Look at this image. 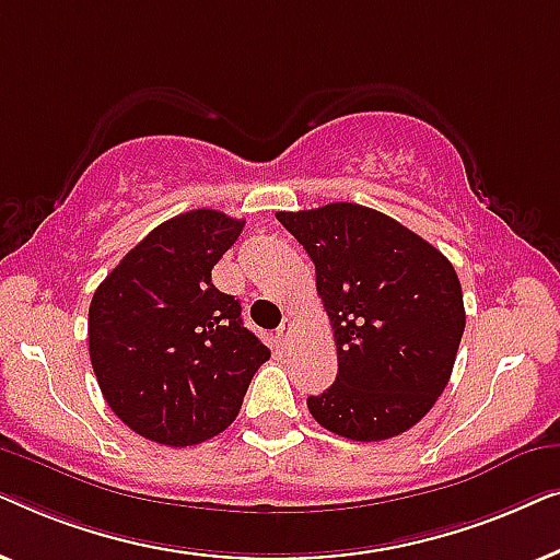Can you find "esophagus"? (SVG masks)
<instances>
[{"mask_svg": "<svg viewBox=\"0 0 560 560\" xmlns=\"http://www.w3.org/2000/svg\"><path fill=\"white\" fill-rule=\"evenodd\" d=\"M290 339H293V320L285 318V320H282V324H280L278 334H275V341H278L280 347H288Z\"/></svg>", "mask_w": 560, "mask_h": 560, "instance_id": "obj_1", "label": "esophagus"}]
</instances>
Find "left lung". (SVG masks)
I'll list each match as a JSON object with an SVG mask.
<instances>
[{
	"mask_svg": "<svg viewBox=\"0 0 560 560\" xmlns=\"http://www.w3.org/2000/svg\"><path fill=\"white\" fill-rule=\"evenodd\" d=\"M316 265L339 372L311 416L351 441L400 435L433 408L466 326L454 265L400 221L359 203L278 211Z\"/></svg>",
	"mask_w": 560,
	"mask_h": 560,
	"instance_id": "obj_1",
	"label": "left lung"
}]
</instances>
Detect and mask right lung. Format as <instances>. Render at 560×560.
<instances>
[{
	"label": "right lung",
	"instance_id": "add662e5",
	"mask_svg": "<svg viewBox=\"0 0 560 560\" xmlns=\"http://www.w3.org/2000/svg\"><path fill=\"white\" fill-rule=\"evenodd\" d=\"M242 219L196 209L167 219L96 288L89 354L121 423L163 446L226 431L270 349L242 324V305L211 270L240 240Z\"/></svg>",
	"mask_w": 560,
	"mask_h": 560
}]
</instances>
